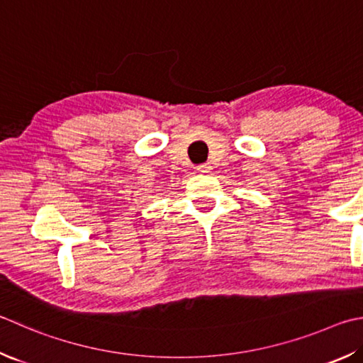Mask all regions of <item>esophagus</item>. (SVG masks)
Instances as JSON below:
<instances>
[{"instance_id":"esophagus-1","label":"esophagus","mask_w":363,"mask_h":363,"mask_svg":"<svg viewBox=\"0 0 363 363\" xmlns=\"http://www.w3.org/2000/svg\"><path fill=\"white\" fill-rule=\"evenodd\" d=\"M211 164H208V163H203V164H199V167H196V171H199L200 174H208V173H211Z\"/></svg>"}]
</instances>
